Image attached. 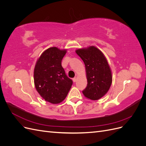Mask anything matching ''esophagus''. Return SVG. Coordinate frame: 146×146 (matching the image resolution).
Wrapping results in <instances>:
<instances>
[{"instance_id":"obj_1","label":"esophagus","mask_w":146,"mask_h":146,"mask_svg":"<svg viewBox=\"0 0 146 146\" xmlns=\"http://www.w3.org/2000/svg\"><path fill=\"white\" fill-rule=\"evenodd\" d=\"M77 78L76 77H74V78H72V80H73V81H74V82H76V81H77Z\"/></svg>"}]
</instances>
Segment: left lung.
I'll list each match as a JSON object with an SVG mask.
<instances>
[{
    "mask_svg": "<svg viewBox=\"0 0 146 146\" xmlns=\"http://www.w3.org/2000/svg\"><path fill=\"white\" fill-rule=\"evenodd\" d=\"M77 54L85 65L88 83L82 91L86 98L96 100L107 93L112 83V75L107 59L94 46L78 49Z\"/></svg>",
    "mask_w": 146,
    "mask_h": 146,
    "instance_id": "obj_1",
    "label": "left lung"
}]
</instances>
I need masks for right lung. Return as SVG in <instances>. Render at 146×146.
Listing matches in <instances>:
<instances>
[{
    "label": "right lung",
    "mask_w": 146,
    "mask_h": 146,
    "mask_svg": "<svg viewBox=\"0 0 146 146\" xmlns=\"http://www.w3.org/2000/svg\"><path fill=\"white\" fill-rule=\"evenodd\" d=\"M66 53L55 47L44 52L38 60L34 69L35 88L42 98L56 104L67 96L72 80L65 73L61 61Z\"/></svg>",
    "instance_id": "right-lung-1"
}]
</instances>
